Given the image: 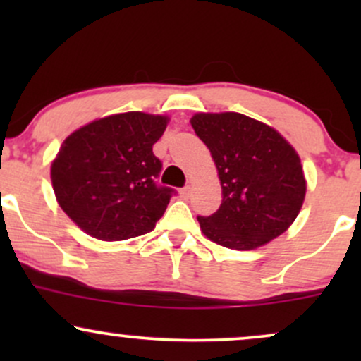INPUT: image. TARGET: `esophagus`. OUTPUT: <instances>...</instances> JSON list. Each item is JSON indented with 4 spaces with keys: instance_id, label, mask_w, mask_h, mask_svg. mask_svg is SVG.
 <instances>
[{
    "instance_id": "obj_1",
    "label": "esophagus",
    "mask_w": 361,
    "mask_h": 361,
    "mask_svg": "<svg viewBox=\"0 0 361 361\" xmlns=\"http://www.w3.org/2000/svg\"><path fill=\"white\" fill-rule=\"evenodd\" d=\"M180 195L183 198H188L190 197V186H185V188L180 190Z\"/></svg>"
}]
</instances>
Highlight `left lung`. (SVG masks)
Instances as JSON below:
<instances>
[{"label":"left lung","instance_id":"1","mask_svg":"<svg viewBox=\"0 0 361 361\" xmlns=\"http://www.w3.org/2000/svg\"><path fill=\"white\" fill-rule=\"evenodd\" d=\"M192 127L214 157L222 204L197 217L210 241L256 250L292 226L305 198L300 157L275 128L235 111L193 115Z\"/></svg>","mask_w":361,"mask_h":361}]
</instances>
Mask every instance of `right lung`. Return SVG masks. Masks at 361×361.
Listing matches in <instances>:
<instances>
[{
	"label": "right lung",
	"mask_w": 361,
	"mask_h": 361,
	"mask_svg": "<svg viewBox=\"0 0 361 361\" xmlns=\"http://www.w3.org/2000/svg\"><path fill=\"white\" fill-rule=\"evenodd\" d=\"M168 117L142 111L110 115L74 130L52 161L61 209L86 234L123 241L151 233L175 190L156 185L163 163L152 146Z\"/></svg>",
	"instance_id": "obj_1"
}]
</instances>
